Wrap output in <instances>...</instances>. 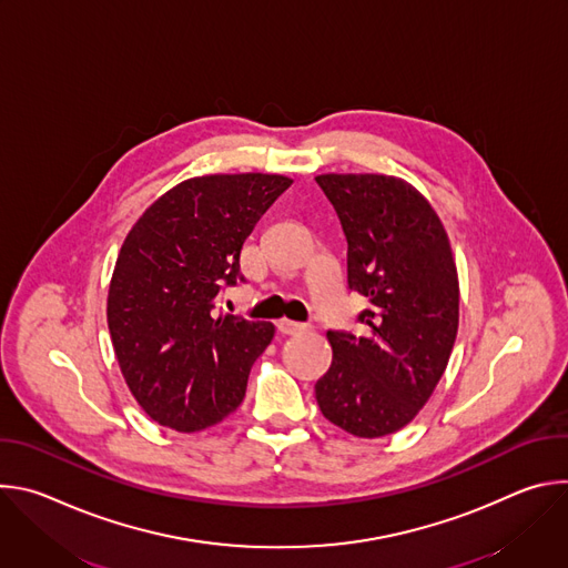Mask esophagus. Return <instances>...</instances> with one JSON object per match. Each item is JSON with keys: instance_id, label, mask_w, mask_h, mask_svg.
<instances>
[{"instance_id": "34e87169", "label": "esophagus", "mask_w": 568, "mask_h": 568, "mask_svg": "<svg viewBox=\"0 0 568 568\" xmlns=\"http://www.w3.org/2000/svg\"><path fill=\"white\" fill-rule=\"evenodd\" d=\"M312 326H307V323H298V321H290V318H281L278 321V331L283 335H301V333H307Z\"/></svg>"}]
</instances>
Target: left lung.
I'll return each instance as SVG.
<instances>
[{
    "instance_id": "left-lung-1",
    "label": "left lung",
    "mask_w": 568,
    "mask_h": 568,
    "mask_svg": "<svg viewBox=\"0 0 568 568\" xmlns=\"http://www.w3.org/2000/svg\"><path fill=\"white\" fill-rule=\"evenodd\" d=\"M348 242V287L371 301L366 335L328 331L321 414L359 438L388 436L425 407L458 331V276L432 204L388 175H318Z\"/></svg>"
}]
</instances>
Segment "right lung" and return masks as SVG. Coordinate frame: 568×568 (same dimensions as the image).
I'll return each instance as SVG.
<instances>
[{"label": "right lung", "mask_w": 568, "mask_h": 568, "mask_svg": "<svg viewBox=\"0 0 568 568\" xmlns=\"http://www.w3.org/2000/svg\"><path fill=\"white\" fill-rule=\"evenodd\" d=\"M283 175H206L159 197L128 233L108 296L121 373L159 425L202 432L233 414L254 362L274 339L267 321L217 316L240 252L290 189Z\"/></svg>", "instance_id": "add662e5"}]
</instances>
